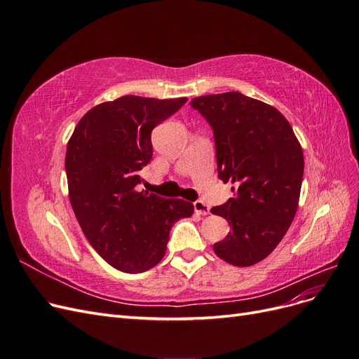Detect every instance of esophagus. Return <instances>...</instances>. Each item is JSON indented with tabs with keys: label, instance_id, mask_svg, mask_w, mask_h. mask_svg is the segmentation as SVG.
Segmentation results:
<instances>
[{
	"label": "esophagus",
	"instance_id": "obj_1",
	"mask_svg": "<svg viewBox=\"0 0 359 359\" xmlns=\"http://www.w3.org/2000/svg\"><path fill=\"white\" fill-rule=\"evenodd\" d=\"M193 206H194V212L199 214V215L210 214V206L206 205L203 201H196L193 203Z\"/></svg>",
	"mask_w": 359,
	"mask_h": 359
}]
</instances>
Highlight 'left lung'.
<instances>
[{"label":"left lung","mask_w":359,"mask_h":359,"mask_svg":"<svg viewBox=\"0 0 359 359\" xmlns=\"http://www.w3.org/2000/svg\"><path fill=\"white\" fill-rule=\"evenodd\" d=\"M214 132L219 178L233 198L211 208L231 232L214 252L233 266H252L283 240L298 210L304 154L287 119L276 107L238 91L190 102Z\"/></svg>","instance_id":"left-lung-1"}]
</instances>
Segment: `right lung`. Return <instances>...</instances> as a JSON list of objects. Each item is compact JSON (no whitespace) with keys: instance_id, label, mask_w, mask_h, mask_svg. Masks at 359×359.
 I'll return each mask as SVG.
<instances>
[{"instance_id":"right-lung-1","label":"right lung","mask_w":359,"mask_h":359,"mask_svg":"<svg viewBox=\"0 0 359 359\" xmlns=\"http://www.w3.org/2000/svg\"><path fill=\"white\" fill-rule=\"evenodd\" d=\"M187 102L124 95L86 112L67 144L69 198L82 232L107 264L128 274L156 266L172 224L193 203L137 191L153 158L151 132Z\"/></svg>"}]
</instances>
